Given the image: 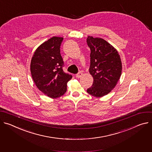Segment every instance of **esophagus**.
<instances>
[{
    "instance_id": "obj_1",
    "label": "esophagus",
    "mask_w": 152,
    "mask_h": 152,
    "mask_svg": "<svg viewBox=\"0 0 152 152\" xmlns=\"http://www.w3.org/2000/svg\"><path fill=\"white\" fill-rule=\"evenodd\" d=\"M82 75V73L81 72H79V73H77L76 75V77L77 78H79Z\"/></svg>"
}]
</instances>
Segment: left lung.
Masks as SVG:
<instances>
[{
  "label": "left lung",
  "mask_w": 152,
  "mask_h": 152,
  "mask_svg": "<svg viewBox=\"0 0 152 152\" xmlns=\"http://www.w3.org/2000/svg\"><path fill=\"white\" fill-rule=\"evenodd\" d=\"M91 50L89 72L93 77L92 86L87 90L94 97H102L116 86L122 72V63L117 50L101 38L88 36Z\"/></svg>",
  "instance_id": "left-lung-1"
}]
</instances>
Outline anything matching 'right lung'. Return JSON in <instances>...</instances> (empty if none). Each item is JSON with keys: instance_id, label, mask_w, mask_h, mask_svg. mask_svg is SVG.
Listing matches in <instances>:
<instances>
[{"instance_id": "1", "label": "right lung", "mask_w": 152, "mask_h": 152, "mask_svg": "<svg viewBox=\"0 0 152 152\" xmlns=\"http://www.w3.org/2000/svg\"><path fill=\"white\" fill-rule=\"evenodd\" d=\"M62 37H53L41 44L31 59L30 70L38 89L51 98H57L66 91V84L72 75L63 70L64 62L60 47Z\"/></svg>"}]
</instances>
